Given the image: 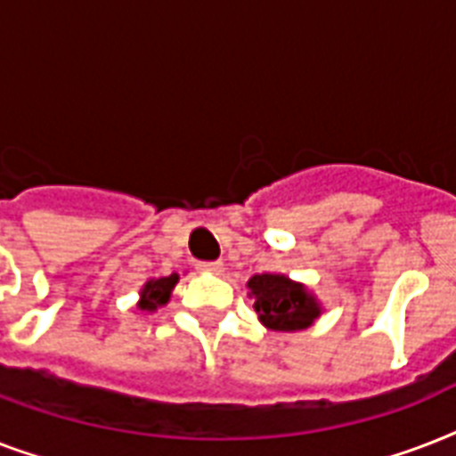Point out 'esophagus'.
<instances>
[{
  "mask_svg": "<svg viewBox=\"0 0 456 456\" xmlns=\"http://www.w3.org/2000/svg\"><path fill=\"white\" fill-rule=\"evenodd\" d=\"M199 270H206V272H213V274H220L224 270V265L220 260H213V263H199Z\"/></svg>",
  "mask_w": 456,
  "mask_h": 456,
  "instance_id": "obj_1",
  "label": "esophagus"
}]
</instances>
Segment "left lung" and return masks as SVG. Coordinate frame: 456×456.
Instances as JSON below:
<instances>
[{"label":"left lung","instance_id":"8db88e82","mask_svg":"<svg viewBox=\"0 0 456 456\" xmlns=\"http://www.w3.org/2000/svg\"><path fill=\"white\" fill-rule=\"evenodd\" d=\"M256 312L274 331H298L319 317V305L300 284L281 274H256L248 281Z\"/></svg>","mask_w":456,"mask_h":456}]
</instances>
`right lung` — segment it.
I'll list each match as a JSON object with an SVG mask.
<instances>
[{"instance_id": "right-lung-1", "label": "right lung", "mask_w": 456, "mask_h": 456, "mask_svg": "<svg viewBox=\"0 0 456 456\" xmlns=\"http://www.w3.org/2000/svg\"><path fill=\"white\" fill-rule=\"evenodd\" d=\"M177 274H170V277H163V279H156V281H149L144 286V291H142V303L139 307L142 310H156V305H165L167 298H170V291L175 289L177 284Z\"/></svg>"}]
</instances>
